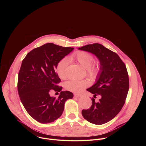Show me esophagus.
Returning a JSON list of instances; mask_svg holds the SVG:
<instances>
[{"label": "esophagus", "mask_w": 146, "mask_h": 146, "mask_svg": "<svg viewBox=\"0 0 146 146\" xmlns=\"http://www.w3.org/2000/svg\"><path fill=\"white\" fill-rule=\"evenodd\" d=\"M82 96V94H74V96L77 97V98L81 97Z\"/></svg>", "instance_id": "obj_1"}]
</instances>
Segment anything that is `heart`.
Returning a JSON list of instances; mask_svg holds the SVG:
<instances>
[{
	"label": "heart",
	"instance_id": "heart-1",
	"mask_svg": "<svg viewBox=\"0 0 146 146\" xmlns=\"http://www.w3.org/2000/svg\"><path fill=\"white\" fill-rule=\"evenodd\" d=\"M71 58L76 60L80 65L86 68L87 74L91 78L96 80L99 77L102 72V66L99 62L94 63V58L92 54L86 51H79L72 55ZM68 65L69 62L66 58L61 59L57 63L55 71L60 78L66 77ZM88 86V81L85 80H70L65 83V88L74 92H79Z\"/></svg>",
	"mask_w": 146,
	"mask_h": 146
}]
</instances>
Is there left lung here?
Segmentation results:
<instances>
[{
    "label": "left lung",
    "mask_w": 146,
    "mask_h": 146,
    "mask_svg": "<svg viewBox=\"0 0 146 146\" xmlns=\"http://www.w3.org/2000/svg\"><path fill=\"white\" fill-rule=\"evenodd\" d=\"M95 54L99 59L102 72L95 84L87 91L101 98L95 102L92 98V105L82 110L86 120L96 125L105 123L113 119L121 111L129 90V76L123 62L114 52L103 45L94 43L78 48Z\"/></svg>",
    "instance_id": "obj_1"
}]
</instances>
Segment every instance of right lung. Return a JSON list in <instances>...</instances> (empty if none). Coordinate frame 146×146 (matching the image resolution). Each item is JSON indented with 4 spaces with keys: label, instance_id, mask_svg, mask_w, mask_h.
I'll list each match as a JSON object with an SVG mask.
<instances>
[{
    "label": "right lung",
    "instance_id": "right-lung-1",
    "mask_svg": "<svg viewBox=\"0 0 146 146\" xmlns=\"http://www.w3.org/2000/svg\"><path fill=\"white\" fill-rule=\"evenodd\" d=\"M73 49L47 43L31 51L22 62L18 95L28 114L40 123H50L60 117L66 100L73 97L70 91H61L62 87L58 86L60 79L55 71L58 62ZM51 90L60 92L58 98L50 96Z\"/></svg>",
    "mask_w": 146,
    "mask_h": 146
}]
</instances>
